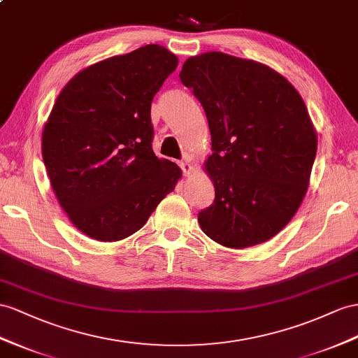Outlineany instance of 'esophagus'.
<instances>
[{
  "label": "esophagus",
  "mask_w": 358,
  "mask_h": 358,
  "mask_svg": "<svg viewBox=\"0 0 358 358\" xmlns=\"http://www.w3.org/2000/svg\"><path fill=\"white\" fill-rule=\"evenodd\" d=\"M180 168L182 171V176H189L190 171H192V166H190V163L187 160L180 162Z\"/></svg>",
  "instance_id": "esophagus-1"
}]
</instances>
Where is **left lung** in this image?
<instances>
[{
	"mask_svg": "<svg viewBox=\"0 0 358 358\" xmlns=\"http://www.w3.org/2000/svg\"><path fill=\"white\" fill-rule=\"evenodd\" d=\"M180 80L212 134L206 169L215 201L198 213L201 228L228 248L269 241L296 213L316 157L304 101L269 66L224 52L187 59Z\"/></svg>",
	"mask_w": 358,
	"mask_h": 358,
	"instance_id": "1",
	"label": "left lung"
}]
</instances>
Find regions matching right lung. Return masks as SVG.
<instances>
[{"label": "right lung", "instance_id": "1", "mask_svg": "<svg viewBox=\"0 0 358 358\" xmlns=\"http://www.w3.org/2000/svg\"><path fill=\"white\" fill-rule=\"evenodd\" d=\"M177 65L145 45L78 72L57 96L42 157L60 206L92 239L131 236L176 189L180 168L152 151L151 103Z\"/></svg>", "mask_w": 358, "mask_h": 358}]
</instances>
